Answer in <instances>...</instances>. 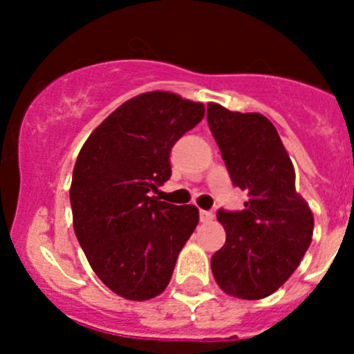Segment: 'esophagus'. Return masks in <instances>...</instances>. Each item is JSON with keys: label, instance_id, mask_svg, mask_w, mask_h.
Listing matches in <instances>:
<instances>
[{"label": "esophagus", "instance_id": "obj_1", "mask_svg": "<svg viewBox=\"0 0 354 354\" xmlns=\"http://www.w3.org/2000/svg\"><path fill=\"white\" fill-rule=\"evenodd\" d=\"M214 219V214L209 212V210H200V221L202 223H210Z\"/></svg>", "mask_w": 354, "mask_h": 354}]
</instances>
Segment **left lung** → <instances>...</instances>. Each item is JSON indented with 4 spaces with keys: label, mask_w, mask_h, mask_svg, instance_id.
I'll return each instance as SVG.
<instances>
[{
    "label": "left lung",
    "mask_w": 354,
    "mask_h": 354,
    "mask_svg": "<svg viewBox=\"0 0 354 354\" xmlns=\"http://www.w3.org/2000/svg\"><path fill=\"white\" fill-rule=\"evenodd\" d=\"M207 121L234 187L248 194L243 210L221 209L226 243L210 260L227 295L262 299L289 279L312 243L313 214L295 187V167L276 127L260 113L207 104Z\"/></svg>",
    "instance_id": "obj_1"
}]
</instances>
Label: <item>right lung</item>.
<instances>
[{
    "label": "right lung",
    "mask_w": 354,
    "mask_h": 354,
    "mask_svg": "<svg viewBox=\"0 0 354 354\" xmlns=\"http://www.w3.org/2000/svg\"><path fill=\"white\" fill-rule=\"evenodd\" d=\"M202 102L145 92L109 114L85 140L70 203L77 240L99 279L133 301L156 298L198 224L195 205L152 197L171 178L173 145L202 121Z\"/></svg>",
    "instance_id": "obj_1"
}]
</instances>
